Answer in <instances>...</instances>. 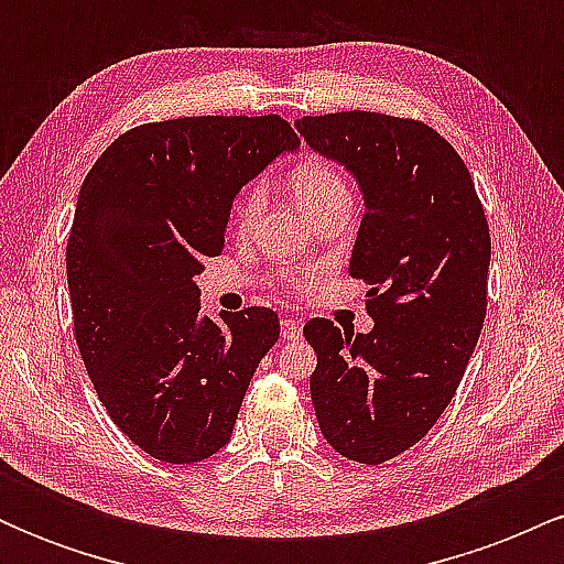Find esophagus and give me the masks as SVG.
Here are the masks:
<instances>
[{"label":"esophagus","mask_w":564,"mask_h":564,"mask_svg":"<svg viewBox=\"0 0 564 564\" xmlns=\"http://www.w3.org/2000/svg\"><path fill=\"white\" fill-rule=\"evenodd\" d=\"M281 334H283V339H300L302 323L296 318H283L281 321Z\"/></svg>","instance_id":"obj_1"}]
</instances>
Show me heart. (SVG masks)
<instances>
[{"label": "heart", "mask_w": 564, "mask_h": 564, "mask_svg": "<svg viewBox=\"0 0 564 564\" xmlns=\"http://www.w3.org/2000/svg\"><path fill=\"white\" fill-rule=\"evenodd\" d=\"M291 187H294L296 200L302 204L304 212L315 209L323 200H328L336 193H347L345 180L339 177V172H334L332 166L326 164H304L291 174ZM262 185H251L249 191L243 193V198L238 200L236 206V223L238 228L246 230L251 228L254 217L260 215L262 209Z\"/></svg>", "instance_id": "obj_1"}]
</instances>
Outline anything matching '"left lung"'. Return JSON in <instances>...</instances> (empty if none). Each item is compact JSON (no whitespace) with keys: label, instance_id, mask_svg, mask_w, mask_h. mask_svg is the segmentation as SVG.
Listing matches in <instances>:
<instances>
[{"label":"left lung","instance_id":"obj_1","mask_svg":"<svg viewBox=\"0 0 564 564\" xmlns=\"http://www.w3.org/2000/svg\"><path fill=\"white\" fill-rule=\"evenodd\" d=\"M296 132L352 174L366 215L349 275L371 283L368 334L313 318L310 394L323 437L360 464L416 445L456 394L480 339L490 232L462 156L432 127L384 113L304 116Z\"/></svg>","mask_w":564,"mask_h":564}]
</instances>
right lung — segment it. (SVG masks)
Wrapping results in <instances>:
<instances>
[{
    "label": "right lung",
    "instance_id": "right-lung-1",
    "mask_svg": "<svg viewBox=\"0 0 564 564\" xmlns=\"http://www.w3.org/2000/svg\"><path fill=\"white\" fill-rule=\"evenodd\" d=\"M296 148L281 116H187L129 129L84 180L66 251L76 345L108 416L159 462L228 445L278 341L270 307L200 313L193 278L241 187Z\"/></svg>",
    "mask_w": 564,
    "mask_h": 564
}]
</instances>
